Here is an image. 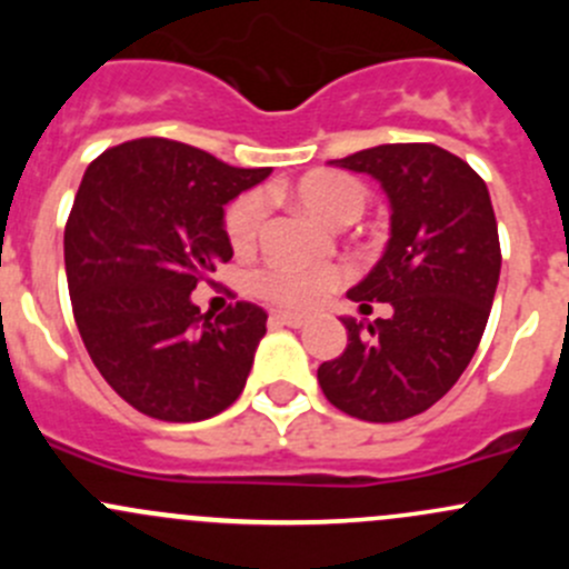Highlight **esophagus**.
I'll list each match as a JSON object with an SVG mask.
<instances>
[{
	"label": "esophagus",
	"instance_id": "1",
	"mask_svg": "<svg viewBox=\"0 0 569 569\" xmlns=\"http://www.w3.org/2000/svg\"><path fill=\"white\" fill-rule=\"evenodd\" d=\"M269 319H272L274 325H286V327H302L308 321L306 317H300V313H289V311H274Z\"/></svg>",
	"mask_w": 569,
	"mask_h": 569
}]
</instances>
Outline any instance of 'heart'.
<instances>
[{
	"label": "heart",
	"instance_id": "b5f03b06",
	"mask_svg": "<svg viewBox=\"0 0 569 569\" xmlns=\"http://www.w3.org/2000/svg\"><path fill=\"white\" fill-rule=\"evenodd\" d=\"M295 194L308 211L332 222V226H349L358 220L369 206V189L358 178L338 173V170H317L302 176L295 183ZM263 220H267V194L261 189L239 194L226 211V237L237 252L250 250L261 237ZM343 269L336 263H317L302 267L291 261H267L252 272L250 286L258 297L291 311H308L319 306L330 291L343 283Z\"/></svg>",
	"mask_w": 569,
	"mask_h": 569
}]
</instances>
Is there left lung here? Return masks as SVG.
<instances>
[{"mask_svg":"<svg viewBox=\"0 0 569 569\" xmlns=\"http://www.w3.org/2000/svg\"><path fill=\"white\" fill-rule=\"evenodd\" d=\"M338 168L369 173L391 200V239L349 300L391 302L369 332L343 319L349 343L319 366L321 393L347 416L393 423L429 410L468 369L501 274L496 211L481 176L432 142L366 148Z\"/></svg>","mask_w":569,"mask_h":569,"instance_id":"8db88e82","label":"left lung"}]
</instances>
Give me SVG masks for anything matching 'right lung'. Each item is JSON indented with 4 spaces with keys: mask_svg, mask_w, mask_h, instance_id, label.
<instances>
[{
    "mask_svg": "<svg viewBox=\"0 0 569 569\" xmlns=\"http://www.w3.org/2000/svg\"><path fill=\"white\" fill-rule=\"evenodd\" d=\"M272 170L140 137L84 170L66 222V274L84 349L142 416L203 421L242 393L267 311L239 300L200 313L192 291L233 250L222 206Z\"/></svg>",
    "mask_w": 569,
    "mask_h": 569,
    "instance_id": "1",
    "label": "right lung"
}]
</instances>
